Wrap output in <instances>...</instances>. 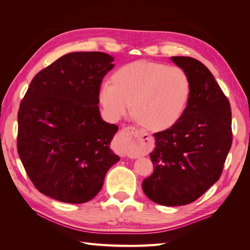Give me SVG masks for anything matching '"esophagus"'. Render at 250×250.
<instances>
[{"mask_svg":"<svg viewBox=\"0 0 250 250\" xmlns=\"http://www.w3.org/2000/svg\"><path fill=\"white\" fill-rule=\"evenodd\" d=\"M146 133L134 126H128L120 132L117 143L122 156H132L142 149V140Z\"/></svg>","mask_w":250,"mask_h":250,"instance_id":"34e87169","label":"esophagus"}]
</instances>
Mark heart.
Wrapping results in <instances>:
<instances>
[{
    "label": "heart",
    "mask_w": 250,
    "mask_h": 250,
    "mask_svg": "<svg viewBox=\"0 0 250 250\" xmlns=\"http://www.w3.org/2000/svg\"><path fill=\"white\" fill-rule=\"evenodd\" d=\"M191 97V81L180 66L135 62L119 69L100 88V101L113 119L132 109L151 129H166L184 115Z\"/></svg>",
    "instance_id": "obj_1"
}]
</instances>
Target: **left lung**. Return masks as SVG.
<instances>
[{"label": "left lung", "instance_id": "1", "mask_svg": "<svg viewBox=\"0 0 250 250\" xmlns=\"http://www.w3.org/2000/svg\"><path fill=\"white\" fill-rule=\"evenodd\" d=\"M191 81L186 111L168 129L154 133V171L143 181L149 199L166 207L197 200L220 178L232 143L231 110L213 74L199 60L173 56Z\"/></svg>", "mask_w": 250, "mask_h": 250}]
</instances>
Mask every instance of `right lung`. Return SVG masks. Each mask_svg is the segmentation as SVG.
I'll return each mask as SVG.
<instances>
[{
	"label": "right lung",
	"instance_id": "obj_1",
	"mask_svg": "<svg viewBox=\"0 0 250 250\" xmlns=\"http://www.w3.org/2000/svg\"><path fill=\"white\" fill-rule=\"evenodd\" d=\"M112 62L102 52L65 54L35 75L20 104L19 156L34 187L53 199H93L120 160L109 148L118 126L98 106Z\"/></svg>",
	"mask_w": 250,
	"mask_h": 250
}]
</instances>
